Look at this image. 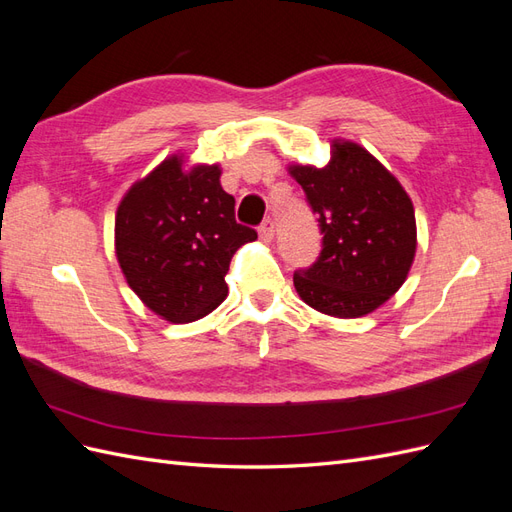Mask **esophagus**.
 <instances>
[{"instance_id": "obj_1", "label": "esophagus", "mask_w": 512, "mask_h": 512, "mask_svg": "<svg viewBox=\"0 0 512 512\" xmlns=\"http://www.w3.org/2000/svg\"><path fill=\"white\" fill-rule=\"evenodd\" d=\"M273 235H275V226H273V222H271V220H265V222H262V224H260V228H258V237H260V241L271 243Z\"/></svg>"}]
</instances>
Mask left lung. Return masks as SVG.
Masks as SVG:
<instances>
[{
	"mask_svg": "<svg viewBox=\"0 0 512 512\" xmlns=\"http://www.w3.org/2000/svg\"><path fill=\"white\" fill-rule=\"evenodd\" d=\"M318 213L322 252L294 273L299 297L333 318H361L404 286L416 254V218L397 177L359 143L333 138L322 168L290 164Z\"/></svg>",
	"mask_w": 512,
	"mask_h": 512,
	"instance_id": "obj_1",
	"label": "left lung"
}]
</instances>
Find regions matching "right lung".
Masks as SVG:
<instances>
[{"label":"right lung","instance_id":"right-lung-1","mask_svg":"<svg viewBox=\"0 0 512 512\" xmlns=\"http://www.w3.org/2000/svg\"><path fill=\"white\" fill-rule=\"evenodd\" d=\"M220 164L185 168L183 153L132 183L115 213V254L128 286L160 318L183 324L228 297L224 275L256 230L237 224Z\"/></svg>","mask_w":512,"mask_h":512}]
</instances>
